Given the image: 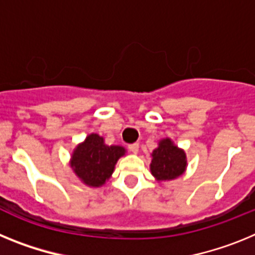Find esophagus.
I'll return each mask as SVG.
<instances>
[{
    "label": "esophagus",
    "instance_id": "obj_1",
    "mask_svg": "<svg viewBox=\"0 0 255 255\" xmlns=\"http://www.w3.org/2000/svg\"><path fill=\"white\" fill-rule=\"evenodd\" d=\"M129 149H130V152H132V153H138L139 152V144L138 143L130 144Z\"/></svg>",
    "mask_w": 255,
    "mask_h": 255
}]
</instances>
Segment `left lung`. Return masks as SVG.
<instances>
[{
    "instance_id": "left-lung-1",
    "label": "left lung",
    "mask_w": 255,
    "mask_h": 255,
    "mask_svg": "<svg viewBox=\"0 0 255 255\" xmlns=\"http://www.w3.org/2000/svg\"><path fill=\"white\" fill-rule=\"evenodd\" d=\"M150 157V173L158 182L177 179L188 167L185 150L177 147L170 138L161 139Z\"/></svg>"
}]
</instances>
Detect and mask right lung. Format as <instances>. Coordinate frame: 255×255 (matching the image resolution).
I'll return each instance as SVG.
<instances>
[{
  "label": "right lung",
  "mask_w": 255,
  "mask_h": 255,
  "mask_svg": "<svg viewBox=\"0 0 255 255\" xmlns=\"http://www.w3.org/2000/svg\"><path fill=\"white\" fill-rule=\"evenodd\" d=\"M125 153L124 147L107 145L103 136L92 132L73 150L70 167L83 184L91 188H101L112 176L117 161Z\"/></svg>",
  "instance_id": "add662e5"
}]
</instances>
